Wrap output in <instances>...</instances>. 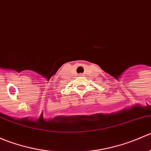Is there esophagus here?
Returning <instances> with one entry per match:
<instances>
[{
    "instance_id": "esophagus-1",
    "label": "esophagus",
    "mask_w": 151,
    "mask_h": 151,
    "mask_svg": "<svg viewBox=\"0 0 151 151\" xmlns=\"http://www.w3.org/2000/svg\"><path fill=\"white\" fill-rule=\"evenodd\" d=\"M79 76H80V77H83L84 75H83V74H79Z\"/></svg>"
}]
</instances>
